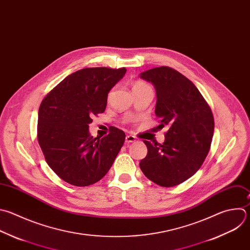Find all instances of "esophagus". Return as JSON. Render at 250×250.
Returning a JSON list of instances; mask_svg holds the SVG:
<instances>
[{
    "label": "esophagus",
    "instance_id": "esophagus-1",
    "mask_svg": "<svg viewBox=\"0 0 250 250\" xmlns=\"http://www.w3.org/2000/svg\"><path fill=\"white\" fill-rule=\"evenodd\" d=\"M136 140V138L133 136V135H126L125 136V143L126 144H129L131 142H134Z\"/></svg>",
    "mask_w": 250,
    "mask_h": 250
}]
</instances>
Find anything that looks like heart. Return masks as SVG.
Segmentation results:
<instances>
[{
    "label": "heart",
    "mask_w": 250,
    "mask_h": 250,
    "mask_svg": "<svg viewBox=\"0 0 250 250\" xmlns=\"http://www.w3.org/2000/svg\"><path fill=\"white\" fill-rule=\"evenodd\" d=\"M147 88H151V87L147 84V83L143 81H136L132 85V91L139 90V89H147Z\"/></svg>",
    "instance_id": "1"
}]
</instances>
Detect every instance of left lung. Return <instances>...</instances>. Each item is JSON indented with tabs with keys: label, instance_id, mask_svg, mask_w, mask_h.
<instances>
[{
	"label": "left lung",
	"instance_id": "8db88e82",
	"mask_svg": "<svg viewBox=\"0 0 250 250\" xmlns=\"http://www.w3.org/2000/svg\"><path fill=\"white\" fill-rule=\"evenodd\" d=\"M140 78L155 87L156 117L168 125L163 144L144 140L148 153L140 161L142 173L153 183L171 188L192 177L203 164L214 133L212 111L193 83L169 67H154Z\"/></svg>",
	"mask_w": 250,
	"mask_h": 250
}]
</instances>
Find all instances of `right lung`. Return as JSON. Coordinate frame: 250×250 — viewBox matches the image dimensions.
I'll use <instances>...</instances> for the list:
<instances>
[{
    "label": "right lung",
    "instance_id": "right-lung-1",
    "mask_svg": "<svg viewBox=\"0 0 250 250\" xmlns=\"http://www.w3.org/2000/svg\"><path fill=\"white\" fill-rule=\"evenodd\" d=\"M125 67H88L66 76L43 99L38 112L37 138L49 167L62 181L87 187L110 170L125 134L111 127L103 138L89 133L93 115L106 110L110 90Z\"/></svg>",
    "mask_w": 250,
    "mask_h": 250
}]
</instances>
